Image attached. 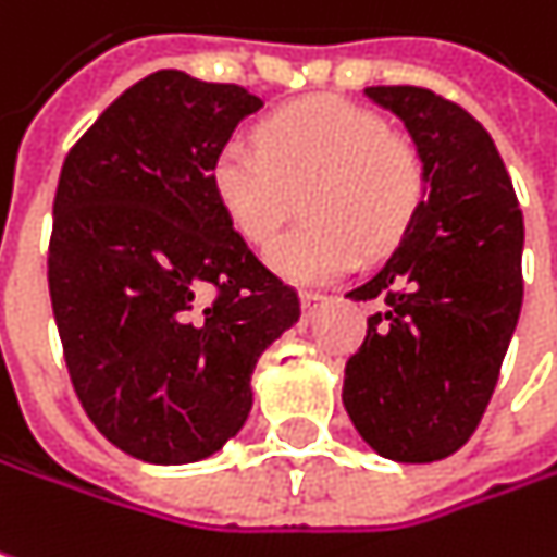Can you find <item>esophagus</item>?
Wrapping results in <instances>:
<instances>
[{"label":"esophagus","instance_id":"34e87169","mask_svg":"<svg viewBox=\"0 0 557 557\" xmlns=\"http://www.w3.org/2000/svg\"><path fill=\"white\" fill-rule=\"evenodd\" d=\"M326 295H320V292H300V307H304V317H313L317 313V307H323L326 304Z\"/></svg>","mask_w":557,"mask_h":557}]
</instances>
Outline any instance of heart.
<instances>
[{"label":"heart","mask_w":557,"mask_h":557,"mask_svg":"<svg viewBox=\"0 0 557 557\" xmlns=\"http://www.w3.org/2000/svg\"><path fill=\"white\" fill-rule=\"evenodd\" d=\"M227 224L265 244L295 209L310 221L269 247V265L295 285H323L355 269L364 250L386 253L412 227L428 193L416 141L383 116L342 98L288 103L259 123V145L231 136L209 168Z\"/></svg>","instance_id":"heart-1"}]
</instances>
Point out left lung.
<instances>
[{
  "instance_id": "left-lung-1",
  "label": "left lung",
  "mask_w": 557,
  "mask_h": 557,
  "mask_svg": "<svg viewBox=\"0 0 557 557\" xmlns=\"http://www.w3.org/2000/svg\"><path fill=\"white\" fill-rule=\"evenodd\" d=\"M364 95L421 151L428 196L386 265L345 298L383 300L345 364L342 403L371 450L434 462L472 437L523 304V212L485 126L416 85Z\"/></svg>"
}]
</instances>
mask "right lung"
Returning <instances> with one entry per match:
<instances>
[{"label": "right lung", "instance_id": "1", "mask_svg": "<svg viewBox=\"0 0 557 557\" xmlns=\"http://www.w3.org/2000/svg\"><path fill=\"white\" fill-rule=\"evenodd\" d=\"M262 100L151 72L62 161L47 278L82 409L129 457H212L250 416L259 355L298 292L227 224L209 168Z\"/></svg>", "mask_w": 557, "mask_h": 557}]
</instances>
